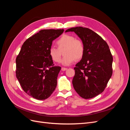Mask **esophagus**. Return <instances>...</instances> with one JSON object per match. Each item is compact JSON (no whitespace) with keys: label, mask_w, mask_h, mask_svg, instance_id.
Returning <instances> with one entry per match:
<instances>
[{"label":"esophagus","mask_w":130,"mask_h":130,"mask_svg":"<svg viewBox=\"0 0 130 130\" xmlns=\"http://www.w3.org/2000/svg\"><path fill=\"white\" fill-rule=\"evenodd\" d=\"M67 69V68H64V67H62L61 68V70H62V71H65V70H66Z\"/></svg>","instance_id":"esophagus-1"}]
</instances>
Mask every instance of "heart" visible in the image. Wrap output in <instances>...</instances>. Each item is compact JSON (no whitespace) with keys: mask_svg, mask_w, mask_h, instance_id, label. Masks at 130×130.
<instances>
[{"mask_svg":"<svg viewBox=\"0 0 130 130\" xmlns=\"http://www.w3.org/2000/svg\"><path fill=\"white\" fill-rule=\"evenodd\" d=\"M56 44L58 49L50 47L49 54L52 60L55 62H60L62 56L61 50H63L64 56L61 61L64 66H68L74 61L81 60L85 53V45L81 40L76 39L72 35L65 34L57 40Z\"/></svg>","mask_w":130,"mask_h":130,"instance_id":"1","label":"heart"}]
</instances>
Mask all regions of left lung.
I'll list each match as a JSON object with an SVG mask.
<instances>
[{
	"label": "left lung",
	"mask_w": 130,
	"mask_h": 130,
	"mask_svg": "<svg viewBox=\"0 0 130 130\" xmlns=\"http://www.w3.org/2000/svg\"><path fill=\"white\" fill-rule=\"evenodd\" d=\"M70 31L81 38L85 48L84 56L74 68L73 87L81 97L90 99L105 90L112 75L113 57L107 43L92 30L77 26L66 32Z\"/></svg>",
	"instance_id": "obj_1"
}]
</instances>
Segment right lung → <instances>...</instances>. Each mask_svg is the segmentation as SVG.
Returning <instances> with one entry per match:
<instances>
[{"label": "right lung", "mask_w": 130, "mask_h": 130, "mask_svg": "<svg viewBox=\"0 0 130 130\" xmlns=\"http://www.w3.org/2000/svg\"><path fill=\"white\" fill-rule=\"evenodd\" d=\"M63 29H44L24 42L17 56L16 77L23 90L38 100L48 98L55 89L61 67L55 66L49 50Z\"/></svg>", "instance_id": "add662e5"}]
</instances>
